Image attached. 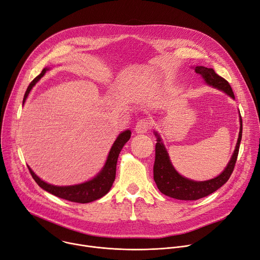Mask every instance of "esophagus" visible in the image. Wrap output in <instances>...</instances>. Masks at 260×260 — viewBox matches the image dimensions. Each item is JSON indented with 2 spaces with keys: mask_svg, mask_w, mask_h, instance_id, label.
<instances>
[{
  "mask_svg": "<svg viewBox=\"0 0 260 260\" xmlns=\"http://www.w3.org/2000/svg\"><path fill=\"white\" fill-rule=\"evenodd\" d=\"M154 125V120L150 118V117H146V118H142L135 126V131L136 133H147L152 127Z\"/></svg>",
  "mask_w": 260,
  "mask_h": 260,
  "instance_id": "obj_1",
  "label": "esophagus"
}]
</instances>
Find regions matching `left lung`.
<instances>
[{"label":"left lung","instance_id":"left-lung-1","mask_svg":"<svg viewBox=\"0 0 260 260\" xmlns=\"http://www.w3.org/2000/svg\"><path fill=\"white\" fill-rule=\"evenodd\" d=\"M195 72L202 75L203 79L206 81L208 85L223 91V92H225L228 95H230L233 100L235 99L230 84H229L223 78H221V76L216 74L214 69L207 68L204 66H197L195 67ZM239 121L240 128L238 141L230 161H229L225 169L221 174H219L215 178L205 181H194L178 174L170 161L169 154H168V152L160 140V136L158 135L157 132H155V136L157 137V143L155 145V161L153 167V177L158 190L162 194L170 196L172 198H176V200L196 201L210 195L211 193L215 192L221 186H223L229 180V178H230L238 156L239 145L242 135L241 116H239Z\"/></svg>","mask_w":260,"mask_h":260}]
</instances>
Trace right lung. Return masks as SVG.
<instances>
[{
    "instance_id": "1",
    "label": "right lung",
    "mask_w": 260,
    "mask_h": 260,
    "mask_svg": "<svg viewBox=\"0 0 260 260\" xmlns=\"http://www.w3.org/2000/svg\"><path fill=\"white\" fill-rule=\"evenodd\" d=\"M47 68H44L42 72L37 76V78L29 84L25 95L23 100V104L25 103L30 90L32 89V87L36 85V83L42 78V76L45 74V72L47 71ZM131 136V131L126 130L124 132H121L118 136L116 141L114 142L113 146L110 149L109 155L107 157L106 164L102 171L91 180H88L86 182H83V184L80 185H74V186H66V187H58V186H53L50 184H47L44 180H42L40 177H38L35 172L29 169L30 174H31L32 178L36 180L37 184L44 189L45 191H47L59 198H63V200L72 202V203H80V204H87L91 203L93 201L99 200V198L103 197L108 193L112 187L113 181L115 179V173H116V162L117 158L119 155V152L123 149L125 144L130 140Z\"/></svg>"
}]
</instances>
